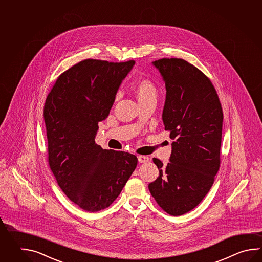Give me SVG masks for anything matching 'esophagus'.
<instances>
[{
	"label": "esophagus",
	"mask_w": 262,
	"mask_h": 262,
	"mask_svg": "<svg viewBox=\"0 0 262 262\" xmlns=\"http://www.w3.org/2000/svg\"><path fill=\"white\" fill-rule=\"evenodd\" d=\"M138 160H139V163H146V162L150 160V158L148 156H138Z\"/></svg>",
	"instance_id": "esophagus-1"
}]
</instances>
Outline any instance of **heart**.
Returning a JSON list of instances; mask_svg holds the SVG:
<instances>
[{
  "label": "heart",
  "instance_id": "heart-1",
  "mask_svg": "<svg viewBox=\"0 0 262 262\" xmlns=\"http://www.w3.org/2000/svg\"><path fill=\"white\" fill-rule=\"evenodd\" d=\"M133 90L139 104L147 101H156L157 89L149 79H140L134 85Z\"/></svg>",
  "mask_w": 262,
  "mask_h": 262
}]
</instances>
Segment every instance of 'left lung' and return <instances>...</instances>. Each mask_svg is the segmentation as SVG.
I'll list each match as a JSON object with an SVG mask.
<instances>
[{
    "label": "left lung",
    "mask_w": 262,
    "mask_h": 262,
    "mask_svg": "<svg viewBox=\"0 0 262 262\" xmlns=\"http://www.w3.org/2000/svg\"><path fill=\"white\" fill-rule=\"evenodd\" d=\"M165 81L162 119L172 142L169 163H154L159 176L149 184L157 204L173 216L198 206L210 191L220 167L223 111L212 81L178 58L152 61Z\"/></svg>",
    "instance_id": "8db88e82"
}]
</instances>
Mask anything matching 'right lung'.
I'll return each mask as SVG.
<instances>
[{"instance_id": "obj_1", "label": "right lung", "mask_w": 262, "mask_h": 262, "mask_svg": "<svg viewBox=\"0 0 262 262\" xmlns=\"http://www.w3.org/2000/svg\"><path fill=\"white\" fill-rule=\"evenodd\" d=\"M135 61L87 59L57 78L44 106L50 169L67 198L87 212L117 199L138 164L137 156L96 144L98 123L111 112Z\"/></svg>"}]
</instances>
